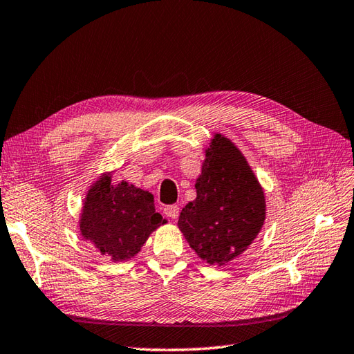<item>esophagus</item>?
Returning <instances> with one entry per match:
<instances>
[{
    "mask_svg": "<svg viewBox=\"0 0 354 354\" xmlns=\"http://www.w3.org/2000/svg\"><path fill=\"white\" fill-rule=\"evenodd\" d=\"M163 213H165L167 216L171 218V219H177L178 218V213H180V209H178V205L171 204V205H167L165 209H163Z\"/></svg>",
    "mask_w": 354,
    "mask_h": 354,
    "instance_id": "1",
    "label": "esophagus"
}]
</instances>
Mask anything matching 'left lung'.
Listing matches in <instances>:
<instances>
[{"label": "left lung", "instance_id": "left-lung-1", "mask_svg": "<svg viewBox=\"0 0 354 354\" xmlns=\"http://www.w3.org/2000/svg\"><path fill=\"white\" fill-rule=\"evenodd\" d=\"M196 198L180 213L178 228L209 264L223 266L246 251L266 218L263 189L245 156L225 136L205 150Z\"/></svg>", "mask_w": 354, "mask_h": 354}]
</instances>
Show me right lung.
I'll return each instance as SVG.
<instances>
[{
  "label": "right lung",
  "instance_id": "1",
  "mask_svg": "<svg viewBox=\"0 0 354 354\" xmlns=\"http://www.w3.org/2000/svg\"><path fill=\"white\" fill-rule=\"evenodd\" d=\"M167 221L154 209L150 192L127 182L111 185L103 176L87 194L81 216V234L112 261H126L141 251L151 232Z\"/></svg>",
  "mask_w": 354,
  "mask_h": 354
}]
</instances>
